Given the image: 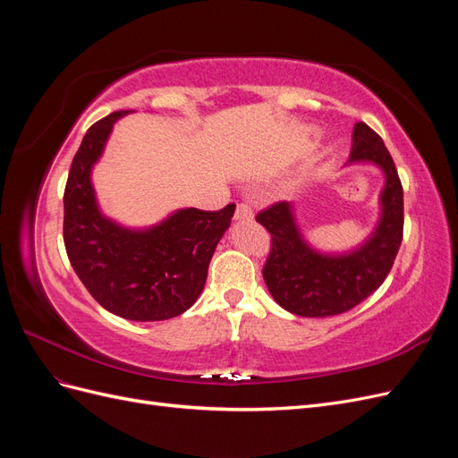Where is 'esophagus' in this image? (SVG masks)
Segmentation results:
<instances>
[{"mask_svg":"<svg viewBox=\"0 0 458 458\" xmlns=\"http://www.w3.org/2000/svg\"><path fill=\"white\" fill-rule=\"evenodd\" d=\"M252 217H254V212H252L250 206H248L246 202L237 204V212H234V219H252Z\"/></svg>","mask_w":458,"mask_h":458,"instance_id":"34e87169","label":"esophagus"}]
</instances>
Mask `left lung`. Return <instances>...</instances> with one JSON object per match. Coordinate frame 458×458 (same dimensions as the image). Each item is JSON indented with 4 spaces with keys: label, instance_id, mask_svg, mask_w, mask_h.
Returning <instances> with one entry per match:
<instances>
[{
    "label": "left lung",
    "instance_id": "1",
    "mask_svg": "<svg viewBox=\"0 0 458 458\" xmlns=\"http://www.w3.org/2000/svg\"><path fill=\"white\" fill-rule=\"evenodd\" d=\"M350 162L377 164L386 175L380 224L357 250L342 256L311 250L288 202H275L256 216L271 233L263 281L275 301L294 315L330 317L355 308L384 283L403 241V187L382 137L365 122L353 128Z\"/></svg>",
    "mask_w": 458,
    "mask_h": 458
}]
</instances>
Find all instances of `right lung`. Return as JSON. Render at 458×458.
<instances>
[{"label": "right lung", "instance_id": "right-lung-1", "mask_svg": "<svg viewBox=\"0 0 458 458\" xmlns=\"http://www.w3.org/2000/svg\"><path fill=\"white\" fill-rule=\"evenodd\" d=\"M128 113L105 116L84 135L64 187L63 239L68 259L97 303L130 321H164L187 311L200 296L234 204L216 212L185 208L145 231L106 219L95 200L91 165L113 123Z\"/></svg>", "mask_w": 458, "mask_h": 458}]
</instances>
